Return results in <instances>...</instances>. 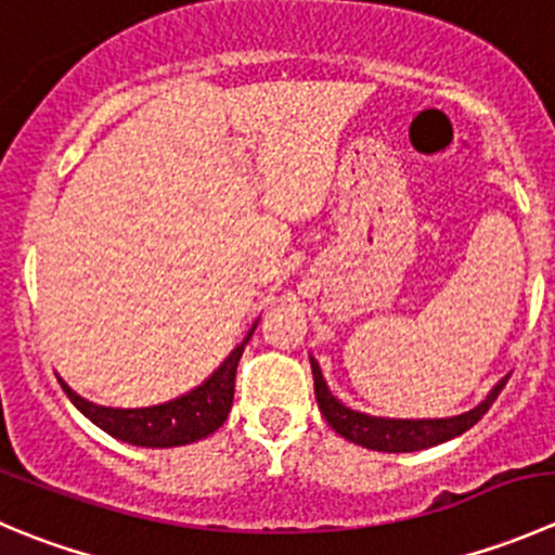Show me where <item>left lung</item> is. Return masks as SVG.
Here are the masks:
<instances>
[{
    "label": "left lung",
    "mask_w": 555,
    "mask_h": 555,
    "mask_svg": "<svg viewBox=\"0 0 555 555\" xmlns=\"http://www.w3.org/2000/svg\"><path fill=\"white\" fill-rule=\"evenodd\" d=\"M311 374H314L317 403H320V412L327 421V426L336 434H341L344 439H349V442L360 444V448L379 450V453H414V450H426L434 448V444L448 442L453 437H461V434L469 431L482 414L491 409V403L496 401V396L504 390V385L509 379V376H504L499 385H493L486 401L477 403L469 412L455 414V417H439V421H390V417H371V414L344 406L327 390L325 379H322V369L314 358H311Z\"/></svg>",
    "instance_id": "8db88e82"
}]
</instances>
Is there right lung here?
Returning <instances> with one entry per match:
<instances>
[{"mask_svg":"<svg viewBox=\"0 0 555 555\" xmlns=\"http://www.w3.org/2000/svg\"><path fill=\"white\" fill-rule=\"evenodd\" d=\"M257 322L246 333L244 341L224 358V363L208 376L203 385L190 390L186 396L173 398L168 403L143 409H113L100 406L94 401H86L64 379H59L62 390L67 392L69 401L89 417L94 426L111 434L113 439H121L127 444L138 448H179V444H192L197 439H206L208 434L217 431L228 421L230 406H233L235 392V371L238 360L244 354V347L249 344Z\"/></svg>","mask_w":555,"mask_h":555,"instance_id":"right-lung-1","label":"right lung"}]
</instances>
